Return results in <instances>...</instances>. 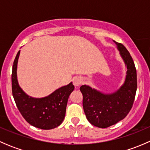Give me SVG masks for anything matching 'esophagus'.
Wrapping results in <instances>:
<instances>
[{"label": "esophagus", "mask_w": 150, "mask_h": 150, "mask_svg": "<svg viewBox=\"0 0 150 150\" xmlns=\"http://www.w3.org/2000/svg\"><path fill=\"white\" fill-rule=\"evenodd\" d=\"M83 83L82 79L79 77H75L73 79V84L75 86H79Z\"/></svg>", "instance_id": "34e87169"}]
</instances>
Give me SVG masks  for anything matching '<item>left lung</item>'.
<instances>
[{
    "label": "left lung",
    "mask_w": 150,
    "mask_h": 150,
    "mask_svg": "<svg viewBox=\"0 0 150 150\" xmlns=\"http://www.w3.org/2000/svg\"><path fill=\"white\" fill-rule=\"evenodd\" d=\"M115 43L127 67L124 84L111 94H104L86 85L80 88L87 120L92 125L102 128L115 125L126 117L132 108L137 88V69L134 60L122 43Z\"/></svg>",
    "instance_id": "left-lung-1"
}]
</instances>
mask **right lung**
<instances>
[{"mask_svg": "<svg viewBox=\"0 0 150 150\" xmlns=\"http://www.w3.org/2000/svg\"><path fill=\"white\" fill-rule=\"evenodd\" d=\"M20 51H18L12 67V94L18 110L30 125L49 130L59 126L64 119L68 98L75 88L72 83L40 99L30 97L22 90L16 78V67Z\"/></svg>", "mask_w": 150, "mask_h": 150, "instance_id": "add662e5", "label": "right lung"}]
</instances>
